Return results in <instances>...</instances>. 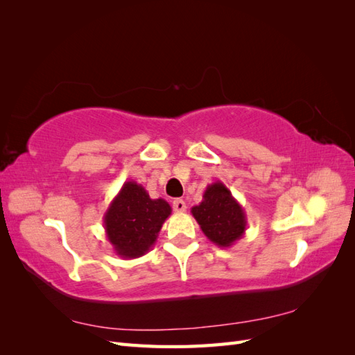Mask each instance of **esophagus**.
<instances>
[{
  "label": "esophagus",
  "mask_w": 355,
  "mask_h": 355,
  "mask_svg": "<svg viewBox=\"0 0 355 355\" xmlns=\"http://www.w3.org/2000/svg\"><path fill=\"white\" fill-rule=\"evenodd\" d=\"M173 209L175 211H185L187 210V202L180 198H176L173 201Z\"/></svg>",
  "instance_id": "esophagus-1"
}]
</instances>
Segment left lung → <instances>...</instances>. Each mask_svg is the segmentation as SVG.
Segmentation results:
<instances>
[{"mask_svg": "<svg viewBox=\"0 0 355 355\" xmlns=\"http://www.w3.org/2000/svg\"><path fill=\"white\" fill-rule=\"evenodd\" d=\"M191 213L204 235L218 247L232 245L243 237L247 227L244 209L219 180L206 188L202 201Z\"/></svg>", "mask_w": 355, "mask_h": 355, "instance_id": "obj_1", "label": "left lung"}]
</instances>
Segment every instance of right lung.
Here are the masks:
<instances>
[{
    "mask_svg": "<svg viewBox=\"0 0 355 355\" xmlns=\"http://www.w3.org/2000/svg\"><path fill=\"white\" fill-rule=\"evenodd\" d=\"M170 213L166 200H153L142 185L125 182L103 214L105 232L114 252L123 259L148 253Z\"/></svg>",
    "mask_w": 355,
    "mask_h": 355,
    "instance_id": "1",
    "label": "right lung"
}]
</instances>
